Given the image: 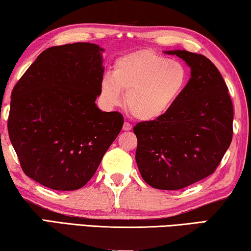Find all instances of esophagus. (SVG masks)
I'll return each instance as SVG.
<instances>
[{
  "label": "esophagus",
  "mask_w": 251,
  "mask_h": 251,
  "mask_svg": "<svg viewBox=\"0 0 251 251\" xmlns=\"http://www.w3.org/2000/svg\"><path fill=\"white\" fill-rule=\"evenodd\" d=\"M131 128H133V126H131V124L128 122H125L124 125H123V129L124 130H130Z\"/></svg>",
  "instance_id": "1"
}]
</instances>
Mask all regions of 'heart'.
<instances>
[{
  "label": "heart",
  "mask_w": 251,
  "mask_h": 251,
  "mask_svg": "<svg viewBox=\"0 0 251 251\" xmlns=\"http://www.w3.org/2000/svg\"><path fill=\"white\" fill-rule=\"evenodd\" d=\"M188 72L179 62L152 50H142L118 58L113 75L100 82V97L117 106L126 91V105L135 118L150 122L163 117L184 93Z\"/></svg>",
  "instance_id": "b5f03b06"
}]
</instances>
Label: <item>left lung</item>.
<instances>
[{"label":"left lung","instance_id":"obj_1","mask_svg":"<svg viewBox=\"0 0 251 251\" xmlns=\"http://www.w3.org/2000/svg\"><path fill=\"white\" fill-rule=\"evenodd\" d=\"M184 59L192 77L172 109L134 126L136 163L148 185L176 190L211 175L232 139L233 108L217 67L201 54L167 50Z\"/></svg>","mask_w":251,"mask_h":251}]
</instances>
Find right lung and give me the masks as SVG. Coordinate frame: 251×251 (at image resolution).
Masks as SVG:
<instances>
[{"instance_id": "right-lung-1", "label": "right lung", "mask_w": 251, "mask_h": 251, "mask_svg": "<svg viewBox=\"0 0 251 251\" xmlns=\"http://www.w3.org/2000/svg\"><path fill=\"white\" fill-rule=\"evenodd\" d=\"M103 50L91 43L45 50L12 92L11 143L25 175L50 189L82 188L124 124L121 113L95 104Z\"/></svg>"}]
</instances>
